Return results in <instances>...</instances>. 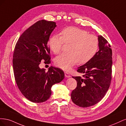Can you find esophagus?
<instances>
[{
  "label": "esophagus",
  "mask_w": 126,
  "mask_h": 126,
  "mask_svg": "<svg viewBox=\"0 0 126 126\" xmlns=\"http://www.w3.org/2000/svg\"><path fill=\"white\" fill-rule=\"evenodd\" d=\"M64 76H65V77L67 78H69L70 77V74L67 72H64Z\"/></svg>",
  "instance_id": "1"
}]
</instances>
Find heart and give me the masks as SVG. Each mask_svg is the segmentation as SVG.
I'll list each match as a JSON object with an SVG mask.
<instances>
[{"label":"heart","instance_id":"obj_1","mask_svg":"<svg viewBox=\"0 0 126 126\" xmlns=\"http://www.w3.org/2000/svg\"><path fill=\"white\" fill-rule=\"evenodd\" d=\"M60 35L61 36H52L48 45L53 52L58 54L62 50L64 43L71 44L68 49L70 52L63 53L55 60L56 65L61 69L68 71L78 62L80 64L86 63L96 55L99 47L97 36L72 27L63 29Z\"/></svg>","mask_w":126,"mask_h":126}]
</instances>
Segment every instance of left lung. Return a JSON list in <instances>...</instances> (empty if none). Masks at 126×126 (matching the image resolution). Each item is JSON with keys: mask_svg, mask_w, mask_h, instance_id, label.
I'll return each mask as SVG.
<instances>
[{"mask_svg": "<svg viewBox=\"0 0 126 126\" xmlns=\"http://www.w3.org/2000/svg\"><path fill=\"white\" fill-rule=\"evenodd\" d=\"M99 50L89 62L80 66L77 72L83 74L72 77L77 85L71 94V100L81 107L92 106L104 97L111 80L112 50L105 38L98 36Z\"/></svg>", "mask_w": 126, "mask_h": 126, "instance_id": "obj_1", "label": "left lung"}]
</instances>
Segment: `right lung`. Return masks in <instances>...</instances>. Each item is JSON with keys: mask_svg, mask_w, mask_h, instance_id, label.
I'll use <instances>...</instances> for the list:
<instances>
[{"mask_svg": "<svg viewBox=\"0 0 126 126\" xmlns=\"http://www.w3.org/2000/svg\"><path fill=\"white\" fill-rule=\"evenodd\" d=\"M56 26L54 21H37L22 33L15 46L13 59L15 80L21 94L33 102L47 100L52 85L64 77L59 68L51 66L46 71L39 67L42 60L47 64L51 62L48 41Z\"/></svg>", "mask_w": 126, "mask_h": 126, "instance_id": "1", "label": "right lung"}]
</instances>
